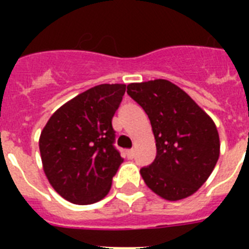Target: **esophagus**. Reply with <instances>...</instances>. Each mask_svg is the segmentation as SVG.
Instances as JSON below:
<instances>
[{"mask_svg": "<svg viewBox=\"0 0 249 249\" xmlns=\"http://www.w3.org/2000/svg\"><path fill=\"white\" fill-rule=\"evenodd\" d=\"M126 156H128V159H133L134 158V150H126Z\"/></svg>", "mask_w": 249, "mask_h": 249, "instance_id": "34e87169", "label": "esophagus"}]
</instances>
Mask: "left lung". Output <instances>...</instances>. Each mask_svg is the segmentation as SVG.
<instances>
[{"mask_svg": "<svg viewBox=\"0 0 249 249\" xmlns=\"http://www.w3.org/2000/svg\"><path fill=\"white\" fill-rule=\"evenodd\" d=\"M126 91L147 113L156 141L154 163L141 169L144 183L170 201L196 193L220 156L214 121L168 80L129 84Z\"/></svg>", "mask_w": 249, "mask_h": 249, "instance_id": "8db88e82", "label": "left lung"}]
</instances>
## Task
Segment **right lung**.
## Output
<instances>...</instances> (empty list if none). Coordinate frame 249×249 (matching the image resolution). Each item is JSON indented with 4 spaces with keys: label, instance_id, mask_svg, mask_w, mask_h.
I'll return each instance as SVG.
<instances>
[{
    "label": "right lung",
    "instance_id": "right-lung-1",
    "mask_svg": "<svg viewBox=\"0 0 249 249\" xmlns=\"http://www.w3.org/2000/svg\"><path fill=\"white\" fill-rule=\"evenodd\" d=\"M125 89V84H102L86 90L56 109L41 132L45 176L73 204L102 200L124 161L113 146L112 117Z\"/></svg>",
    "mask_w": 249,
    "mask_h": 249
}]
</instances>
